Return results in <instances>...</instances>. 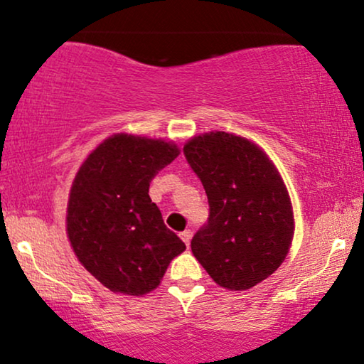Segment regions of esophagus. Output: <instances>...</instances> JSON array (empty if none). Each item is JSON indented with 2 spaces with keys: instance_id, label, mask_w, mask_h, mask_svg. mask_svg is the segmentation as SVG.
Here are the masks:
<instances>
[{
  "instance_id": "obj_1",
  "label": "esophagus",
  "mask_w": 364,
  "mask_h": 364,
  "mask_svg": "<svg viewBox=\"0 0 364 364\" xmlns=\"http://www.w3.org/2000/svg\"><path fill=\"white\" fill-rule=\"evenodd\" d=\"M179 237H181V240L186 243V247L190 245V240H191V230H185V232L179 233Z\"/></svg>"
}]
</instances>
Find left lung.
<instances>
[{
	"mask_svg": "<svg viewBox=\"0 0 364 364\" xmlns=\"http://www.w3.org/2000/svg\"><path fill=\"white\" fill-rule=\"evenodd\" d=\"M183 153L210 205L191 240L193 255L222 287L252 289L279 269L292 242L282 178L254 142L228 132L193 137Z\"/></svg>",
	"mask_w": 364,
	"mask_h": 364,
	"instance_id": "obj_1",
	"label": "left lung"
}]
</instances>
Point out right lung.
<instances>
[{"label":"right lung","instance_id":"1","mask_svg":"<svg viewBox=\"0 0 364 364\" xmlns=\"http://www.w3.org/2000/svg\"><path fill=\"white\" fill-rule=\"evenodd\" d=\"M178 154L169 142L117 134L92 151L73 179L68 240L80 264L112 292H151L186 248L149 198V183Z\"/></svg>","mask_w":364,"mask_h":364}]
</instances>
